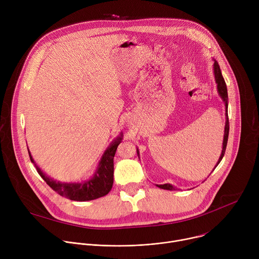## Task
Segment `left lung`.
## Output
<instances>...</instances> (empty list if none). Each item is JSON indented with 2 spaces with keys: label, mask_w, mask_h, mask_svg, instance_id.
<instances>
[{
  "label": "left lung",
  "mask_w": 259,
  "mask_h": 259,
  "mask_svg": "<svg viewBox=\"0 0 259 259\" xmlns=\"http://www.w3.org/2000/svg\"><path fill=\"white\" fill-rule=\"evenodd\" d=\"M214 75H215V80H216V84H217L218 93L221 96V98H223L224 101L226 102V107H227V122H226V128H225V137H224V143H223V152H221V155H220V158L218 160V163L216 164V166H217L220 163V161L223 160V158H224V156L226 154V149H227L228 139H229L230 122H229V116H228V88H227V84L225 82V79L223 77V73H221V70H220V67H219V64H218L217 61L214 62ZM158 187L160 189H164V190H168V191H175V188L172 187L171 184H169V183H167V184H160V186H158Z\"/></svg>",
  "instance_id": "8db88e82"
}]
</instances>
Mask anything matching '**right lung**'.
I'll list each match as a JSON object with an SVG mask.
<instances>
[{
    "mask_svg": "<svg viewBox=\"0 0 259 259\" xmlns=\"http://www.w3.org/2000/svg\"><path fill=\"white\" fill-rule=\"evenodd\" d=\"M122 137H118L116 141L105 151L94 177L82 183H60L46 176L41 169L36 166L28 152L29 159L34 165L36 171L46 181L48 186L58 195L71 201H91L107 195L113 188L114 183V157Z\"/></svg>",
    "mask_w": 259,
    "mask_h": 259,
    "instance_id": "add662e5",
    "label": "right lung"
}]
</instances>
